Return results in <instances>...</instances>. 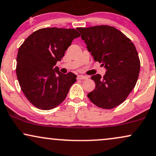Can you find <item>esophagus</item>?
<instances>
[{"mask_svg": "<svg viewBox=\"0 0 156 156\" xmlns=\"http://www.w3.org/2000/svg\"><path fill=\"white\" fill-rule=\"evenodd\" d=\"M87 78H88V76H83V75H78V79L84 80V79H87Z\"/></svg>", "mask_w": 156, "mask_h": 156, "instance_id": "1", "label": "esophagus"}]
</instances>
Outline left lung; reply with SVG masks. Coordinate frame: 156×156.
Instances as JSON below:
<instances>
[{
  "label": "left lung",
  "mask_w": 156,
  "mask_h": 156,
  "mask_svg": "<svg viewBox=\"0 0 156 156\" xmlns=\"http://www.w3.org/2000/svg\"><path fill=\"white\" fill-rule=\"evenodd\" d=\"M94 60L106 73L91 76L95 89L88 94L99 108L112 109L125 101L137 81L140 61L134 45L116 28L108 25L77 28Z\"/></svg>",
  "instance_id": "1"
}]
</instances>
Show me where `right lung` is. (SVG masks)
<instances>
[{
	"label": "right lung",
	"mask_w": 156,
	"mask_h": 156,
	"mask_svg": "<svg viewBox=\"0 0 156 156\" xmlns=\"http://www.w3.org/2000/svg\"><path fill=\"white\" fill-rule=\"evenodd\" d=\"M80 36L75 29L42 28L28 36L19 48L16 68L19 83L26 98L37 108H56L76 81L74 73L63 74L55 65L73 39Z\"/></svg>",
	"instance_id": "1"
}]
</instances>
